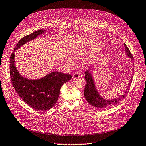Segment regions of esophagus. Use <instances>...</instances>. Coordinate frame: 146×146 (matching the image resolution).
Returning a JSON list of instances; mask_svg holds the SVG:
<instances>
[{
	"label": "esophagus",
	"instance_id": "obj_1",
	"mask_svg": "<svg viewBox=\"0 0 146 146\" xmlns=\"http://www.w3.org/2000/svg\"><path fill=\"white\" fill-rule=\"evenodd\" d=\"M80 77V74L78 73H75L73 74V76H72V78L74 79V80H76L77 78H79Z\"/></svg>",
	"mask_w": 146,
	"mask_h": 146
}]
</instances>
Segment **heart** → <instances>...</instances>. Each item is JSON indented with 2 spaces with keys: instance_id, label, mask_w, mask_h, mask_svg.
I'll list each match as a JSON object with an SVG mask.
<instances>
[{
  "instance_id": "obj_1",
  "label": "heart",
  "mask_w": 146,
  "mask_h": 146,
  "mask_svg": "<svg viewBox=\"0 0 146 146\" xmlns=\"http://www.w3.org/2000/svg\"><path fill=\"white\" fill-rule=\"evenodd\" d=\"M89 46H90V47H91V44H90V45H89ZM70 60V61H70V63L71 64H73V61H72V60Z\"/></svg>"
}]
</instances>
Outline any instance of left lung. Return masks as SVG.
<instances>
[{"label":"left lung","instance_id":"obj_1","mask_svg":"<svg viewBox=\"0 0 146 146\" xmlns=\"http://www.w3.org/2000/svg\"><path fill=\"white\" fill-rule=\"evenodd\" d=\"M124 46H125L126 55L128 56L130 58L133 60L132 54H131L127 46L125 44H124ZM85 78L86 80V85H85V88L84 90L85 98L90 104L101 110H104L111 108V107L116 105L117 103H118L120 100H121V99H124L127 93L128 90L129 89L130 85L132 82V77H131V80L129 82V84L126 90L121 96L113 99H106L103 98L100 96L97 89L96 88L95 82H94V78H92L93 76H92L91 73L90 72L89 70H88L85 72Z\"/></svg>","mask_w":146,"mask_h":146}]
</instances>
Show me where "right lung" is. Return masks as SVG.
<instances>
[{
	"mask_svg": "<svg viewBox=\"0 0 146 146\" xmlns=\"http://www.w3.org/2000/svg\"><path fill=\"white\" fill-rule=\"evenodd\" d=\"M45 31V30H38L20 39L11 55L9 65L10 77L15 90L30 107L39 111L51 109L58 99L62 85L72 78L70 74L55 71L40 79L30 80L21 76L17 70L14 52Z\"/></svg>",
	"mask_w": 146,
	"mask_h": 146,
	"instance_id": "add662e5",
	"label": "right lung"
}]
</instances>
